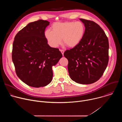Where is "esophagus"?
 <instances>
[{
	"label": "esophagus",
	"instance_id": "34e87169",
	"mask_svg": "<svg viewBox=\"0 0 122 122\" xmlns=\"http://www.w3.org/2000/svg\"><path fill=\"white\" fill-rule=\"evenodd\" d=\"M60 51L61 52V53H62V55H63V56H64V51L63 50H60Z\"/></svg>",
	"mask_w": 122,
	"mask_h": 122
}]
</instances>
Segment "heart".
Returning <instances> with one entry per match:
<instances>
[{
  "mask_svg": "<svg viewBox=\"0 0 122 122\" xmlns=\"http://www.w3.org/2000/svg\"><path fill=\"white\" fill-rule=\"evenodd\" d=\"M85 31L84 25L81 22H66L54 23L51 31L47 30L45 36L49 44L56 48L62 43L68 47L74 48L81 41Z\"/></svg>",
  "mask_w": 122,
  "mask_h": 122,
  "instance_id": "b5f03b06",
  "label": "heart"
}]
</instances>
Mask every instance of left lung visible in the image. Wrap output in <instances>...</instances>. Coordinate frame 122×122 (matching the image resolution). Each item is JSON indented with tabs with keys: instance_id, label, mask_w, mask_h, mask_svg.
<instances>
[{
	"instance_id": "1",
	"label": "left lung",
	"mask_w": 122,
	"mask_h": 122,
	"mask_svg": "<svg viewBox=\"0 0 122 122\" xmlns=\"http://www.w3.org/2000/svg\"><path fill=\"white\" fill-rule=\"evenodd\" d=\"M85 26L83 37L76 47L66 50L68 71L71 79L82 84L98 81L109 61V41L103 30L95 22L80 19Z\"/></svg>"
}]
</instances>
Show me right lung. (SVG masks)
I'll list each match as a JSON object with an SVG mask.
<instances>
[{
    "label": "right lung",
    "mask_w": 122,
    "mask_h": 122,
    "mask_svg": "<svg viewBox=\"0 0 122 122\" xmlns=\"http://www.w3.org/2000/svg\"><path fill=\"white\" fill-rule=\"evenodd\" d=\"M50 22L39 20L29 23L16 34L12 45V59L16 74L28 86L39 88L52 81V66L62 58L58 48L47 43L45 30Z\"/></svg>",
    "instance_id": "obj_1"
}]
</instances>
